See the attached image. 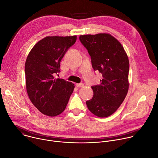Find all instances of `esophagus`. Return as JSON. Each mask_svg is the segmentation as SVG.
<instances>
[{"mask_svg": "<svg viewBox=\"0 0 158 158\" xmlns=\"http://www.w3.org/2000/svg\"><path fill=\"white\" fill-rule=\"evenodd\" d=\"M76 86L78 87H84V84L83 83H79V84H76Z\"/></svg>", "mask_w": 158, "mask_h": 158, "instance_id": "34e87169", "label": "esophagus"}]
</instances>
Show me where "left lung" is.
Masks as SVG:
<instances>
[{"mask_svg":"<svg viewBox=\"0 0 158 158\" xmlns=\"http://www.w3.org/2000/svg\"><path fill=\"white\" fill-rule=\"evenodd\" d=\"M91 56L93 68L102 74L100 85L92 86L94 96L86 101L89 110L99 118L110 116L124 100L129 89V63L121 44L109 34L80 35Z\"/></svg>","mask_w":158,"mask_h":158,"instance_id":"obj_1","label":"left lung"}]
</instances>
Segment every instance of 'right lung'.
<instances>
[{"mask_svg": "<svg viewBox=\"0 0 158 158\" xmlns=\"http://www.w3.org/2000/svg\"><path fill=\"white\" fill-rule=\"evenodd\" d=\"M76 39V35L46 37L35 45L27 57V92L32 103L45 115L61 114L73 93V83L55 76L60 73V60Z\"/></svg>", "mask_w": 158, "mask_h": 158, "instance_id": "right-lung-1", "label": "right lung"}]
</instances>
